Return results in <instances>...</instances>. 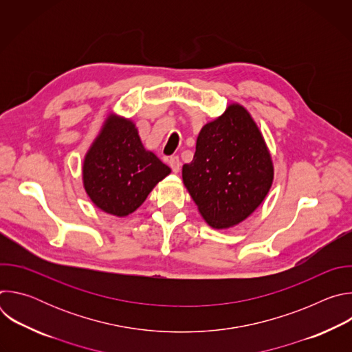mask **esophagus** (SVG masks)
<instances>
[{
	"instance_id": "obj_1",
	"label": "esophagus",
	"mask_w": 352,
	"mask_h": 352,
	"mask_svg": "<svg viewBox=\"0 0 352 352\" xmlns=\"http://www.w3.org/2000/svg\"><path fill=\"white\" fill-rule=\"evenodd\" d=\"M168 163H170V167H171V170H173L174 173H178V171H179V168H181V160H179L178 156H173Z\"/></svg>"
}]
</instances>
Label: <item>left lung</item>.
<instances>
[{"mask_svg": "<svg viewBox=\"0 0 352 352\" xmlns=\"http://www.w3.org/2000/svg\"><path fill=\"white\" fill-rule=\"evenodd\" d=\"M274 177L272 156L250 114L230 104L199 132L182 179L200 214L213 228H230L252 214Z\"/></svg>", "mask_w": 352, "mask_h": 352, "instance_id": "left-lung-1", "label": "left lung"}]
</instances>
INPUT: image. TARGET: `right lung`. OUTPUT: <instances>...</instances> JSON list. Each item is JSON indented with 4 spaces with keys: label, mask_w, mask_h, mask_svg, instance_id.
Listing matches in <instances>:
<instances>
[{
    "label": "right lung",
    "mask_w": 352,
    "mask_h": 352,
    "mask_svg": "<svg viewBox=\"0 0 352 352\" xmlns=\"http://www.w3.org/2000/svg\"><path fill=\"white\" fill-rule=\"evenodd\" d=\"M83 186L103 212L125 217L133 213L171 170L146 150L131 120L110 116L83 162Z\"/></svg>",
    "instance_id": "right-lung-1"
}]
</instances>
